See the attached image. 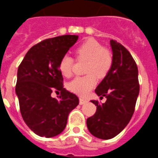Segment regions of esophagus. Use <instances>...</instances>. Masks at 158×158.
Instances as JSON below:
<instances>
[{
  "label": "esophagus",
  "instance_id": "esophagus-1",
  "mask_svg": "<svg viewBox=\"0 0 158 158\" xmlns=\"http://www.w3.org/2000/svg\"><path fill=\"white\" fill-rule=\"evenodd\" d=\"M87 101L86 99H83V98H79V104L80 105H83V104L87 103Z\"/></svg>",
  "mask_w": 158,
  "mask_h": 158
}]
</instances>
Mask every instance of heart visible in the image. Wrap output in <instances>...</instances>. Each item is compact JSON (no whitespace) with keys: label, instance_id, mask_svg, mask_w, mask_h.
<instances>
[{"label":"heart","instance_id":"obj_1","mask_svg":"<svg viewBox=\"0 0 158 158\" xmlns=\"http://www.w3.org/2000/svg\"><path fill=\"white\" fill-rule=\"evenodd\" d=\"M78 60H86L85 76H78L68 84V88L72 92L79 95H86L95 87L96 76L103 78L108 73L112 65V55L109 50L94 39H87L75 49ZM73 60L65 55L60 60L59 69L64 76L69 77L72 73Z\"/></svg>","mask_w":158,"mask_h":158}]
</instances>
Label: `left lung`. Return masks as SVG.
<instances>
[{
	"instance_id": "left-lung-1",
	"label": "left lung",
	"mask_w": 158,
	"mask_h": 158,
	"mask_svg": "<svg viewBox=\"0 0 158 158\" xmlns=\"http://www.w3.org/2000/svg\"><path fill=\"white\" fill-rule=\"evenodd\" d=\"M112 65L95 93L100 98H106L104 103L90 101L97 106L96 112L87 120L93 136L107 140L117 136L127 126L134 112L139 94L137 64L124 46L110 40Z\"/></svg>"
}]
</instances>
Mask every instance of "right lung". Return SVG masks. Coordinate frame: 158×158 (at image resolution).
Masks as SVG:
<instances>
[{
	"label": "right lung",
	"instance_id": "add662e5",
	"mask_svg": "<svg viewBox=\"0 0 158 158\" xmlns=\"http://www.w3.org/2000/svg\"><path fill=\"white\" fill-rule=\"evenodd\" d=\"M78 39L65 35L41 41L31 47L19 66L16 94L20 113L26 125L40 137L61 134L68 114L79 104L77 96L63 87L59 69L60 60ZM53 90L60 91L58 99L50 95Z\"/></svg>",
	"mask_w": 158,
	"mask_h": 158
}]
</instances>
